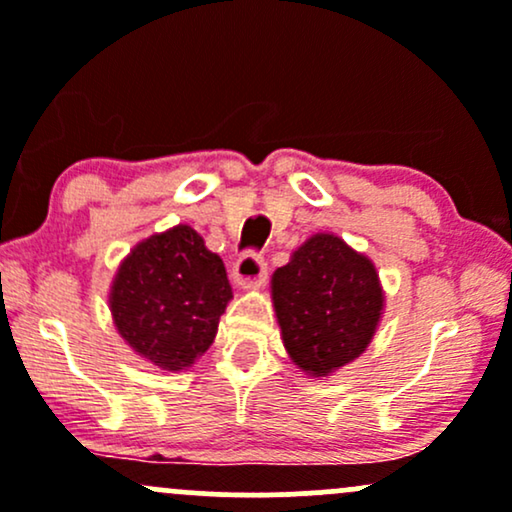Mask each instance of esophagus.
I'll list each match as a JSON object with an SVG mask.
<instances>
[{"label": "esophagus", "mask_w": 512, "mask_h": 512, "mask_svg": "<svg viewBox=\"0 0 512 512\" xmlns=\"http://www.w3.org/2000/svg\"><path fill=\"white\" fill-rule=\"evenodd\" d=\"M267 279V262L257 252H245L233 267V281L240 289H257Z\"/></svg>", "instance_id": "esophagus-1"}]
</instances>
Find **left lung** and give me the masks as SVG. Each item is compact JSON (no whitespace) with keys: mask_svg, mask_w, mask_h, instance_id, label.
<instances>
[{"mask_svg":"<svg viewBox=\"0 0 512 512\" xmlns=\"http://www.w3.org/2000/svg\"><path fill=\"white\" fill-rule=\"evenodd\" d=\"M272 298L286 351L313 375L361 356L383 313L375 267L330 233H317L276 269Z\"/></svg>","mask_w":512,"mask_h":512,"instance_id":"1","label":"left lung"}]
</instances>
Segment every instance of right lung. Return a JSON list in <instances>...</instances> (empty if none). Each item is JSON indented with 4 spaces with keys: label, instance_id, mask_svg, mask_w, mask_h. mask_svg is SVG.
<instances>
[{
    "label": "right lung",
    "instance_id": "add662e5",
    "mask_svg": "<svg viewBox=\"0 0 512 512\" xmlns=\"http://www.w3.org/2000/svg\"><path fill=\"white\" fill-rule=\"evenodd\" d=\"M233 298L221 257L190 226L154 236L129 252L110 293L117 332L158 368L190 366L214 342Z\"/></svg>",
    "mask_w": 512,
    "mask_h": 512
}]
</instances>
